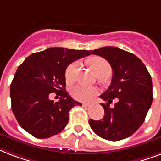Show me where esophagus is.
<instances>
[{
    "label": "esophagus",
    "mask_w": 161,
    "mask_h": 161,
    "mask_svg": "<svg viewBox=\"0 0 161 161\" xmlns=\"http://www.w3.org/2000/svg\"><path fill=\"white\" fill-rule=\"evenodd\" d=\"M83 104V107H89L90 106V103H82Z\"/></svg>",
    "instance_id": "34e87169"
}]
</instances>
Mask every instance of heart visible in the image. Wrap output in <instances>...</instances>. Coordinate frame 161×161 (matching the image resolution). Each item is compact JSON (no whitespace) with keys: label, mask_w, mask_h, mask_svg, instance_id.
I'll return each instance as SVG.
<instances>
[{"label":"heart","mask_w":161,"mask_h":161,"mask_svg":"<svg viewBox=\"0 0 161 161\" xmlns=\"http://www.w3.org/2000/svg\"><path fill=\"white\" fill-rule=\"evenodd\" d=\"M91 67L97 74L103 72H110L109 63L105 59L102 58H93L89 60ZM78 69V63L74 62L68 65L65 71V79L68 83H72L74 81L76 73ZM98 89L94 87H87L83 85H77L73 87L71 90V94L76 100L82 102H89L96 95H98Z\"/></svg>","instance_id":"heart-1"}]
</instances>
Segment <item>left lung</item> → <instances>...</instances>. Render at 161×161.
<instances>
[{
  "mask_svg": "<svg viewBox=\"0 0 161 161\" xmlns=\"http://www.w3.org/2000/svg\"><path fill=\"white\" fill-rule=\"evenodd\" d=\"M109 63L113 77L109 88L100 95L107 101L102 119H89L96 135L111 141L130 137L141 126L153 100L152 80L145 64L135 54L115 47H103L91 51ZM115 98L114 107L110 103Z\"/></svg>",
  "mask_w": 161,
  "mask_h": 161,
  "instance_id": "8db88e82",
  "label": "left lung"
}]
</instances>
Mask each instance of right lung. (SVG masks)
<instances>
[{
  "label": "right lung",
  "instance_id": "add662e5",
  "mask_svg": "<svg viewBox=\"0 0 161 161\" xmlns=\"http://www.w3.org/2000/svg\"><path fill=\"white\" fill-rule=\"evenodd\" d=\"M88 50L53 47L35 53L19 66L11 82V109L21 127L37 139L60 133L69 111L81 103L65 90V71L71 63L90 55ZM52 92L60 98L54 102Z\"/></svg>",
  "mask_w": 161,
  "mask_h": 161
}]
</instances>
